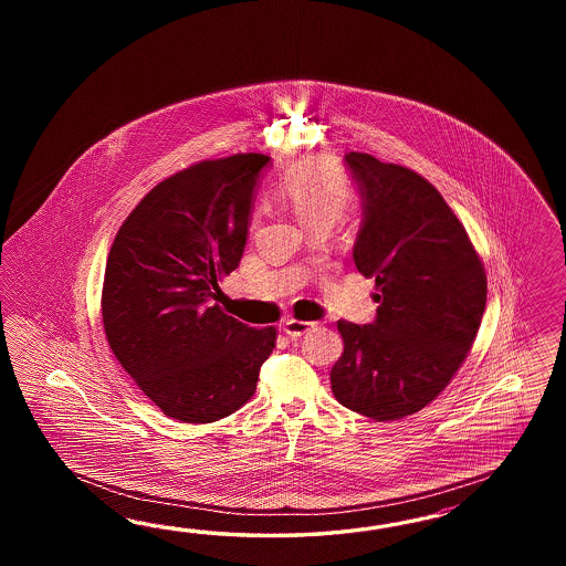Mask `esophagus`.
Instances as JSON below:
<instances>
[{"label":"esophagus","mask_w":566,"mask_h":566,"mask_svg":"<svg viewBox=\"0 0 566 566\" xmlns=\"http://www.w3.org/2000/svg\"><path fill=\"white\" fill-rule=\"evenodd\" d=\"M315 324H311V322H301V319H289L286 324H284V332L291 336V338H301V336H305L308 329H313Z\"/></svg>","instance_id":"34e87169"}]
</instances>
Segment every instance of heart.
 <instances>
[{"instance_id":"heart-1","label":"heart","mask_w":566,"mask_h":566,"mask_svg":"<svg viewBox=\"0 0 566 566\" xmlns=\"http://www.w3.org/2000/svg\"><path fill=\"white\" fill-rule=\"evenodd\" d=\"M280 192L296 218L315 230L319 226L329 228L343 216L350 199V185L336 161L313 157L284 178Z\"/></svg>"}]
</instances>
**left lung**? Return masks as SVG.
I'll list each match as a JSON object with an SVG mask.
<instances>
[{
  "label": "left lung",
  "instance_id": "left-lung-1",
  "mask_svg": "<svg viewBox=\"0 0 566 566\" xmlns=\"http://www.w3.org/2000/svg\"><path fill=\"white\" fill-rule=\"evenodd\" d=\"M363 220L353 247L376 277L374 324L338 322L344 353L332 392L350 411L395 421L421 411L463 365L480 329L488 277L467 230L417 171L374 155H344Z\"/></svg>",
  "mask_w": 566,
  "mask_h": 566
}]
</instances>
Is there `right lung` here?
<instances>
[{
    "mask_svg": "<svg viewBox=\"0 0 566 566\" xmlns=\"http://www.w3.org/2000/svg\"><path fill=\"white\" fill-rule=\"evenodd\" d=\"M239 154L195 164L145 195L114 239L102 313L112 353L171 419L211 423L255 395L275 346L213 305L218 280L239 268L261 170Z\"/></svg>",
    "mask_w": 566,
    "mask_h": 566,
    "instance_id": "add662e5",
    "label": "right lung"
}]
</instances>
